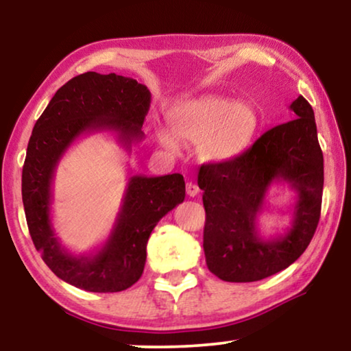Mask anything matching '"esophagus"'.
Masks as SVG:
<instances>
[{"label": "esophagus", "instance_id": "esophagus-1", "mask_svg": "<svg viewBox=\"0 0 351 351\" xmlns=\"http://www.w3.org/2000/svg\"><path fill=\"white\" fill-rule=\"evenodd\" d=\"M199 193L198 185L193 184V182H186V195L189 196H196Z\"/></svg>", "mask_w": 351, "mask_h": 351}]
</instances>
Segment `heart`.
Listing matches in <instances>:
<instances>
[{
    "label": "heart",
    "mask_w": 351,
    "mask_h": 351,
    "mask_svg": "<svg viewBox=\"0 0 351 351\" xmlns=\"http://www.w3.org/2000/svg\"><path fill=\"white\" fill-rule=\"evenodd\" d=\"M166 129L158 141L166 150L177 152L179 143H195L199 161H232L243 155L261 131V113L251 100H233L223 95H201L176 104L167 112Z\"/></svg>",
    "instance_id": "heart-1"
}]
</instances>
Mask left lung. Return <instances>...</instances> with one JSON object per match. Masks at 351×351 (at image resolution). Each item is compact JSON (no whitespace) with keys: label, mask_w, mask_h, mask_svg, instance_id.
<instances>
[{"label":"left lung","mask_w":351,"mask_h":351,"mask_svg":"<svg viewBox=\"0 0 351 351\" xmlns=\"http://www.w3.org/2000/svg\"><path fill=\"white\" fill-rule=\"evenodd\" d=\"M289 108L294 119L262 134L243 155L199 167L206 263L223 281L252 282L285 270L304 254L318 227L324 165L315 113L302 95ZM273 181L289 183L298 203L293 227L265 240L255 222Z\"/></svg>","instance_id":"1"}]
</instances>
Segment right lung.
Instances as JSON below:
<instances>
[{
    "instance_id": "right-lung-1",
    "label": "right lung",
    "mask_w": 351,
    "mask_h": 351,
    "mask_svg": "<svg viewBox=\"0 0 351 351\" xmlns=\"http://www.w3.org/2000/svg\"><path fill=\"white\" fill-rule=\"evenodd\" d=\"M150 90L136 80L95 71L78 75L54 94L33 128L22 169V201L36 251L56 276L89 292H119L142 276L148 238L156 223L185 199L180 174L132 176L113 230L90 256L62 247L51 222L52 182L60 158L83 134L113 131L131 150L143 137Z\"/></svg>"
}]
</instances>
